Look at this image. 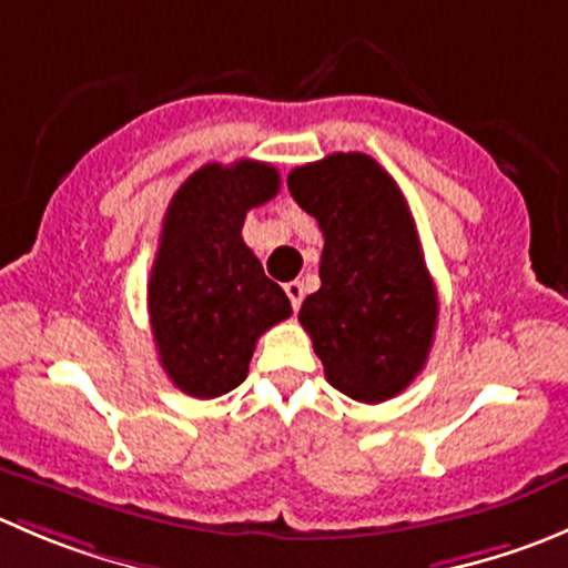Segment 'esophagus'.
<instances>
[{
	"label": "esophagus",
	"instance_id": "34e87169",
	"mask_svg": "<svg viewBox=\"0 0 568 568\" xmlns=\"http://www.w3.org/2000/svg\"><path fill=\"white\" fill-rule=\"evenodd\" d=\"M285 294H288V300H291V305H294V311H300L302 296H305V285H302L300 280H291V283H285Z\"/></svg>",
	"mask_w": 568,
	"mask_h": 568
}]
</instances>
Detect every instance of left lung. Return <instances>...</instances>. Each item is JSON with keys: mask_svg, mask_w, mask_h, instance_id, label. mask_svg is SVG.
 Masks as SVG:
<instances>
[{"mask_svg": "<svg viewBox=\"0 0 568 568\" xmlns=\"http://www.w3.org/2000/svg\"><path fill=\"white\" fill-rule=\"evenodd\" d=\"M288 191L324 233L322 288L300 311L324 377L366 405L402 394L430 355L438 294L399 185L374 158L333 152Z\"/></svg>", "mask_w": 568, "mask_h": 568, "instance_id": "1", "label": "left lung"}]
</instances>
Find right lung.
<instances>
[{
    "label": "right lung",
    "mask_w": 568,
    "mask_h": 568,
    "mask_svg": "<svg viewBox=\"0 0 568 568\" xmlns=\"http://www.w3.org/2000/svg\"><path fill=\"white\" fill-rule=\"evenodd\" d=\"M277 191L268 163H207L169 202L150 322L163 372L183 394L213 399L244 383L257 338L291 316L285 291L241 239L246 213Z\"/></svg>",
    "instance_id": "obj_1"
}]
</instances>
